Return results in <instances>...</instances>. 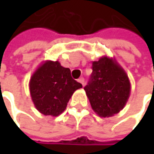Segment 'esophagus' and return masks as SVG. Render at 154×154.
Masks as SVG:
<instances>
[{
    "label": "esophagus",
    "mask_w": 154,
    "mask_h": 154,
    "mask_svg": "<svg viewBox=\"0 0 154 154\" xmlns=\"http://www.w3.org/2000/svg\"><path fill=\"white\" fill-rule=\"evenodd\" d=\"M78 81L82 84V86H84V84H85V80H84V78H80V79L78 80Z\"/></svg>",
    "instance_id": "esophagus-1"
}]
</instances>
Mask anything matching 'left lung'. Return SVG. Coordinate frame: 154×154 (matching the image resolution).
Listing matches in <instances>:
<instances>
[{
  "label": "left lung",
  "mask_w": 154,
  "mask_h": 154,
  "mask_svg": "<svg viewBox=\"0 0 154 154\" xmlns=\"http://www.w3.org/2000/svg\"><path fill=\"white\" fill-rule=\"evenodd\" d=\"M92 73L84 87L92 109L101 117H109L123 109L130 94V82L126 72L107 56L92 62Z\"/></svg>",
  "instance_id": "1"
}]
</instances>
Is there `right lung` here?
<instances>
[{"mask_svg":"<svg viewBox=\"0 0 154 154\" xmlns=\"http://www.w3.org/2000/svg\"><path fill=\"white\" fill-rule=\"evenodd\" d=\"M29 87L36 109L45 116H57L82 85L72 78L70 69L63 68L58 61H46L34 72Z\"/></svg>","mask_w":154,"mask_h":154,"instance_id":"right-lung-1","label":"right lung"}]
</instances>
